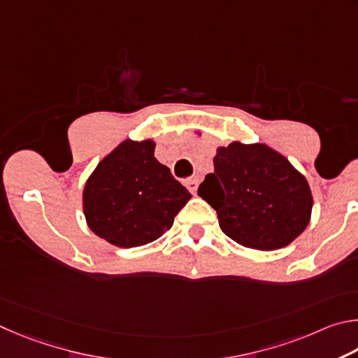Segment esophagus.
<instances>
[{"label":"esophagus","mask_w":358,"mask_h":358,"mask_svg":"<svg viewBox=\"0 0 358 358\" xmlns=\"http://www.w3.org/2000/svg\"><path fill=\"white\" fill-rule=\"evenodd\" d=\"M184 185L189 189L190 193H196V189H198V180L196 179H185L184 180Z\"/></svg>","instance_id":"obj_1"}]
</instances>
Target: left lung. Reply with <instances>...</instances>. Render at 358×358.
<instances>
[{"instance_id":"left-lung-1","label":"left lung","mask_w":358,"mask_h":358,"mask_svg":"<svg viewBox=\"0 0 358 358\" xmlns=\"http://www.w3.org/2000/svg\"><path fill=\"white\" fill-rule=\"evenodd\" d=\"M198 195L217 210L229 239L262 252L289 245L311 220L308 180L264 143L217 148L214 173L206 176Z\"/></svg>"}]
</instances>
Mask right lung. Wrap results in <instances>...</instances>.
Instances as JSON below:
<instances>
[{
    "label": "right lung",
    "mask_w": 358,
    "mask_h": 358,
    "mask_svg": "<svg viewBox=\"0 0 358 358\" xmlns=\"http://www.w3.org/2000/svg\"><path fill=\"white\" fill-rule=\"evenodd\" d=\"M154 140H124L99 162L83 189L94 234L119 248L141 247L173 227L192 193L154 157Z\"/></svg>",
    "instance_id": "1"
}]
</instances>
